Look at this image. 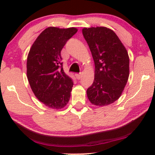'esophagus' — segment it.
<instances>
[{
	"label": "esophagus",
	"mask_w": 155,
	"mask_h": 155,
	"mask_svg": "<svg viewBox=\"0 0 155 155\" xmlns=\"http://www.w3.org/2000/svg\"><path fill=\"white\" fill-rule=\"evenodd\" d=\"M75 76H76V78L77 79H80L81 78V74H76Z\"/></svg>",
	"instance_id": "34e87169"
}]
</instances>
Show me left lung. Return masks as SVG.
Returning <instances> with one entry per match:
<instances>
[{"mask_svg":"<svg viewBox=\"0 0 155 155\" xmlns=\"http://www.w3.org/2000/svg\"><path fill=\"white\" fill-rule=\"evenodd\" d=\"M82 33L95 62V78L87 90L89 101L108 106L120 98L130 74L127 49L112 30L106 27L84 28Z\"/></svg>","mask_w":155,"mask_h":155,"instance_id":"1","label":"left lung"}]
</instances>
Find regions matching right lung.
Wrapping results in <instances>:
<instances>
[{
  "instance_id": "add662e5",
  "label": "right lung",
  "mask_w": 155,
  "mask_h": 155,
  "mask_svg": "<svg viewBox=\"0 0 155 155\" xmlns=\"http://www.w3.org/2000/svg\"><path fill=\"white\" fill-rule=\"evenodd\" d=\"M76 28L49 27L37 37L27 59V77L38 101L54 109L66 106L74 83L61 63V50L77 32Z\"/></svg>"
}]
</instances>
